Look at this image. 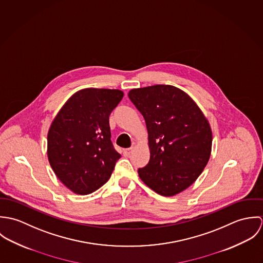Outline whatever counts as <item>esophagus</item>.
Returning <instances> with one entry per match:
<instances>
[{
  "instance_id": "34e87169",
  "label": "esophagus",
  "mask_w": 263,
  "mask_h": 263,
  "mask_svg": "<svg viewBox=\"0 0 263 263\" xmlns=\"http://www.w3.org/2000/svg\"><path fill=\"white\" fill-rule=\"evenodd\" d=\"M133 150H134V149H133V148H128V149H124V150H123V155H124V156H125V157H128V156H129V155H130V154H132V153H133Z\"/></svg>"
}]
</instances>
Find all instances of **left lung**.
Wrapping results in <instances>:
<instances>
[{
	"label": "left lung",
	"mask_w": 263,
	"mask_h": 263,
	"mask_svg": "<svg viewBox=\"0 0 263 263\" xmlns=\"http://www.w3.org/2000/svg\"><path fill=\"white\" fill-rule=\"evenodd\" d=\"M128 98L144 116L149 134L150 160L139 168V176L161 195L183 191L209 162V121L185 92L170 85L133 89Z\"/></svg>",
	"instance_id": "8db88e82"
}]
</instances>
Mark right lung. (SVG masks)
Segmentation results:
<instances>
[{"mask_svg": "<svg viewBox=\"0 0 263 263\" xmlns=\"http://www.w3.org/2000/svg\"><path fill=\"white\" fill-rule=\"evenodd\" d=\"M119 90L88 88L74 94L53 119L47 156L58 178L78 194H89L110 178L120 158L110 140L109 115Z\"/></svg>", "mask_w": 263, "mask_h": 263, "instance_id": "add662e5", "label": "right lung"}]
</instances>
